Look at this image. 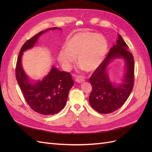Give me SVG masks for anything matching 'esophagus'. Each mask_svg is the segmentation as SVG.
<instances>
[{"label":"esophagus","instance_id":"34e87169","mask_svg":"<svg viewBox=\"0 0 152 152\" xmlns=\"http://www.w3.org/2000/svg\"><path fill=\"white\" fill-rule=\"evenodd\" d=\"M75 81L78 82V83H82V82H84L85 80L82 77H77L75 78Z\"/></svg>","mask_w":152,"mask_h":152}]
</instances>
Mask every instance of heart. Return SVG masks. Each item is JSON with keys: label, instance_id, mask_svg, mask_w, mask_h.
Instances as JSON below:
<instances>
[{"label": "heart", "instance_id": "b5f03b06", "mask_svg": "<svg viewBox=\"0 0 152 152\" xmlns=\"http://www.w3.org/2000/svg\"><path fill=\"white\" fill-rule=\"evenodd\" d=\"M107 40L102 35L92 32H80L68 38L65 49L58 53V59L65 70H69L75 58L84 70L93 72L102 63L108 50Z\"/></svg>", "mask_w": 152, "mask_h": 152}]
</instances>
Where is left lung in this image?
I'll return each mask as SVG.
<instances>
[{"label":"left lung","instance_id":"left-lung-1","mask_svg":"<svg viewBox=\"0 0 152 152\" xmlns=\"http://www.w3.org/2000/svg\"><path fill=\"white\" fill-rule=\"evenodd\" d=\"M116 59H123L125 63L124 75L118 83L112 82L108 75L109 64ZM134 72V58L129 51L128 45L118 34L116 44L110 49L107 56L89 79L93 87L89 99L91 107L103 114L112 113L120 108L131 93Z\"/></svg>","mask_w":152,"mask_h":152}]
</instances>
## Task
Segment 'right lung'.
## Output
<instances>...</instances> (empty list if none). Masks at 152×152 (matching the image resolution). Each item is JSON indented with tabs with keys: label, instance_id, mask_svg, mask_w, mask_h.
<instances>
[{
	"label": "right lung",
	"instance_id": "obj_1",
	"mask_svg": "<svg viewBox=\"0 0 152 152\" xmlns=\"http://www.w3.org/2000/svg\"><path fill=\"white\" fill-rule=\"evenodd\" d=\"M61 30L53 27L40 31L23 45L18 58L16 77L27 103L35 112L44 115H53L65 107L69 91L74 84L68 72L59 70L54 65L42 80L30 79L22 65V57L26 50L33 48L40 37L49 30Z\"/></svg>",
	"mask_w": 152,
	"mask_h": 152
}]
</instances>
